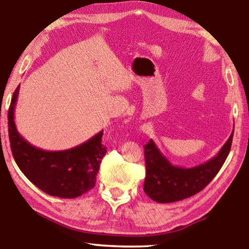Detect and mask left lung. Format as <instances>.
<instances>
[{
	"label": "left lung",
	"mask_w": 249,
	"mask_h": 249,
	"mask_svg": "<svg viewBox=\"0 0 249 249\" xmlns=\"http://www.w3.org/2000/svg\"><path fill=\"white\" fill-rule=\"evenodd\" d=\"M233 133L215 157L192 168L174 166L153 140L144 146L146 178L144 191L151 200L171 203L196 195L208 185L223 166L230 154Z\"/></svg>",
	"instance_id": "8db88e82"
}]
</instances>
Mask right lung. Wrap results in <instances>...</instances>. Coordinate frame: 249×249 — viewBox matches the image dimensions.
I'll use <instances>...</instances> for the list:
<instances>
[{
	"label": "right lung",
	"instance_id": "add662e5",
	"mask_svg": "<svg viewBox=\"0 0 249 249\" xmlns=\"http://www.w3.org/2000/svg\"><path fill=\"white\" fill-rule=\"evenodd\" d=\"M19 86L8 108V137L11 150L20 171L49 196L73 199L94 187L100 163L107 154L102 144L103 130L71 149L47 151L37 148L20 136L14 122V108Z\"/></svg>",
	"mask_w": 249,
	"mask_h": 249
}]
</instances>
